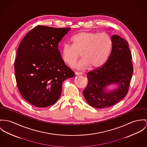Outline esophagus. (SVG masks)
<instances>
[{"mask_svg":"<svg viewBox=\"0 0 147 147\" xmlns=\"http://www.w3.org/2000/svg\"><path fill=\"white\" fill-rule=\"evenodd\" d=\"M75 74H76V76H81V75H82V73L78 72V71H76V72L75 73Z\"/></svg>","mask_w":147,"mask_h":147,"instance_id":"34e87169","label":"esophagus"}]
</instances>
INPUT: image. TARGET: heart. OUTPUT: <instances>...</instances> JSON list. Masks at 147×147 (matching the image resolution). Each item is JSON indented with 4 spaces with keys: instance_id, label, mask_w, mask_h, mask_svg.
<instances>
[{
    "instance_id": "obj_1",
    "label": "heart",
    "mask_w": 147,
    "mask_h": 147,
    "mask_svg": "<svg viewBox=\"0 0 147 147\" xmlns=\"http://www.w3.org/2000/svg\"><path fill=\"white\" fill-rule=\"evenodd\" d=\"M72 45L64 44L61 50L62 60L72 65L80 56L82 59L74 65L78 69L84 70L89 67L94 69L101 67L107 61L113 42L106 33L90 31L80 32L71 38Z\"/></svg>"
}]
</instances>
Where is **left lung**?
<instances>
[{
  "mask_svg": "<svg viewBox=\"0 0 147 147\" xmlns=\"http://www.w3.org/2000/svg\"><path fill=\"white\" fill-rule=\"evenodd\" d=\"M112 50L107 61L101 67L87 74L88 83L83 96L91 106L103 109L115 105L126 95L133 67L128 42L118 35L111 36ZM117 84L115 90L107 91L106 86Z\"/></svg>",
  "mask_w": 147,
  "mask_h": 147,
  "instance_id": "1",
  "label": "left lung"
}]
</instances>
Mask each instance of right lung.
Here are the masks:
<instances>
[{
    "label": "right lung",
    "instance_id": "right-lung-1",
    "mask_svg": "<svg viewBox=\"0 0 147 147\" xmlns=\"http://www.w3.org/2000/svg\"><path fill=\"white\" fill-rule=\"evenodd\" d=\"M70 29L37 26L18 46L14 62L16 82L23 98L36 107L54 104L61 95L63 82L74 76L58 49Z\"/></svg>",
    "mask_w": 147,
    "mask_h": 147
}]
</instances>
